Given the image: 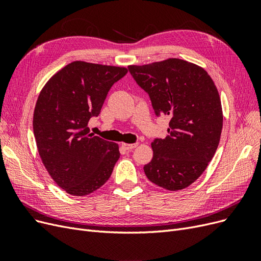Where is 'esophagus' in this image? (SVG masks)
Returning a JSON list of instances; mask_svg holds the SVG:
<instances>
[{
    "label": "esophagus",
    "instance_id": "esophagus-1",
    "mask_svg": "<svg viewBox=\"0 0 261 261\" xmlns=\"http://www.w3.org/2000/svg\"><path fill=\"white\" fill-rule=\"evenodd\" d=\"M122 146H123L126 150H128V151H132V150H133L134 148H136V147L138 146V144H137V143H135V144H122Z\"/></svg>",
    "mask_w": 261,
    "mask_h": 261
}]
</instances>
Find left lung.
I'll use <instances>...</instances> for the list:
<instances>
[{
    "label": "left lung",
    "instance_id": "obj_1",
    "mask_svg": "<svg viewBox=\"0 0 261 261\" xmlns=\"http://www.w3.org/2000/svg\"><path fill=\"white\" fill-rule=\"evenodd\" d=\"M128 70L149 94L154 113L170 117L169 135L151 143L145 174L168 191L184 189L202 174L219 146L223 113L217 87L202 67L179 59Z\"/></svg>",
    "mask_w": 261,
    "mask_h": 261
}]
</instances>
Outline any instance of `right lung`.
<instances>
[{
    "mask_svg": "<svg viewBox=\"0 0 261 261\" xmlns=\"http://www.w3.org/2000/svg\"><path fill=\"white\" fill-rule=\"evenodd\" d=\"M127 68L75 61L55 73L39 93L34 134L50 176L73 196L96 192L112 174L118 145L89 133L109 90Z\"/></svg>",
    "mask_w": 261,
    "mask_h": 261,
    "instance_id": "add662e5",
    "label": "right lung"
}]
</instances>
